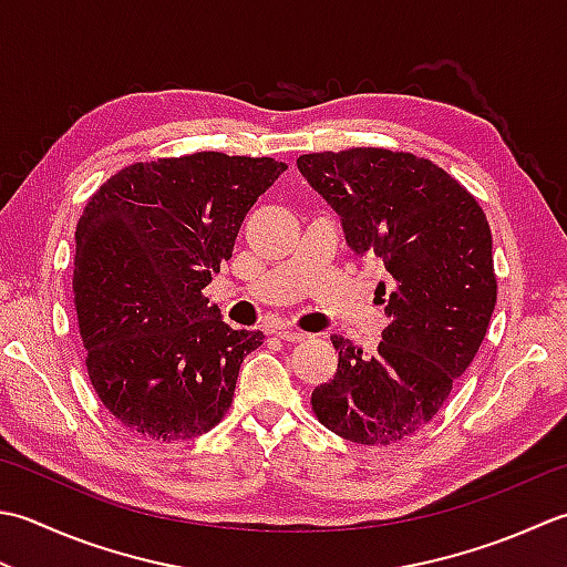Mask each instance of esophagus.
Wrapping results in <instances>:
<instances>
[{
  "label": "esophagus",
  "mask_w": 567,
  "mask_h": 567,
  "mask_svg": "<svg viewBox=\"0 0 567 567\" xmlns=\"http://www.w3.org/2000/svg\"><path fill=\"white\" fill-rule=\"evenodd\" d=\"M275 334L280 337L282 341H292V343L309 339V334H305V331H297V329H290V327H277V329H275Z\"/></svg>",
  "instance_id": "1"
}]
</instances>
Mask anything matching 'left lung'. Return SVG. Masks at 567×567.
<instances>
[{"label": "left lung", "instance_id": "obj_1", "mask_svg": "<svg viewBox=\"0 0 567 567\" xmlns=\"http://www.w3.org/2000/svg\"><path fill=\"white\" fill-rule=\"evenodd\" d=\"M297 169L337 210L353 255L385 265L373 353L331 334L334 379L312 393L319 423L359 445L427 425L482 347L496 305L492 230L476 198L415 154L357 147L302 154Z\"/></svg>", "mask_w": 567, "mask_h": 567}]
</instances>
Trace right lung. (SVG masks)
<instances>
[{
	"mask_svg": "<svg viewBox=\"0 0 567 567\" xmlns=\"http://www.w3.org/2000/svg\"><path fill=\"white\" fill-rule=\"evenodd\" d=\"M285 169L198 152L132 164L87 202L75 228L78 327L95 393L132 435L192 440L226 415L240 363L265 337L230 329L204 287Z\"/></svg>",
	"mask_w": 567,
	"mask_h": 567,
	"instance_id": "1",
	"label": "right lung"
}]
</instances>
